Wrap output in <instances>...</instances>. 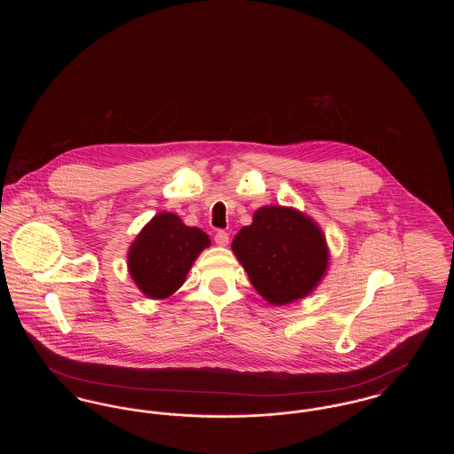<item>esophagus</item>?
Returning a JSON list of instances; mask_svg holds the SVG:
<instances>
[{"instance_id": "34e87169", "label": "esophagus", "mask_w": 454, "mask_h": 454, "mask_svg": "<svg viewBox=\"0 0 454 454\" xmlns=\"http://www.w3.org/2000/svg\"><path fill=\"white\" fill-rule=\"evenodd\" d=\"M215 241H216V245H219V247H226L230 243V235L226 231H217L216 235H215Z\"/></svg>"}]
</instances>
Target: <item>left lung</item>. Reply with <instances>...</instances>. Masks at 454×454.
Returning <instances> with one entry per match:
<instances>
[{
  "instance_id": "1",
  "label": "left lung",
  "mask_w": 454,
  "mask_h": 454,
  "mask_svg": "<svg viewBox=\"0 0 454 454\" xmlns=\"http://www.w3.org/2000/svg\"><path fill=\"white\" fill-rule=\"evenodd\" d=\"M231 250L260 296L276 306L308 296L328 267L320 226L284 206L257 209L252 224L238 231Z\"/></svg>"
}]
</instances>
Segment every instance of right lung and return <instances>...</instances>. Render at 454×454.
I'll list each match as a JSON object with an SVG mask.
<instances>
[{"label": "right lung", "mask_w": 454, "mask_h": 454, "mask_svg": "<svg viewBox=\"0 0 454 454\" xmlns=\"http://www.w3.org/2000/svg\"><path fill=\"white\" fill-rule=\"evenodd\" d=\"M209 245L202 230L184 224L172 213H160L130 245V278L150 300H165L185 282L195 259Z\"/></svg>", "instance_id": "right-lung-1"}]
</instances>
